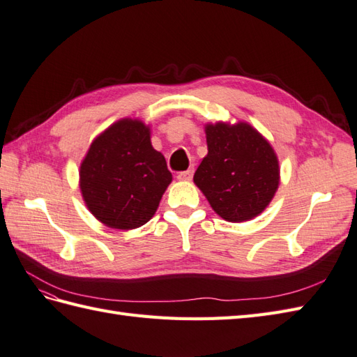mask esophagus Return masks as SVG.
I'll use <instances>...</instances> for the list:
<instances>
[{
    "mask_svg": "<svg viewBox=\"0 0 357 357\" xmlns=\"http://www.w3.org/2000/svg\"><path fill=\"white\" fill-rule=\"evenodd\" d=\"M193 169H190L187 172H181L178 173V179L179 181H191V178H193Z\"/></svg>",
    "mask_w": 357,
    "mask_h": 357,
    "instance_id": "obj_1",
    "label": "esophagus"
}]
</instances>
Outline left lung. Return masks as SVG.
Instances as JSON below:
<instances>
[{
    "mask_svg": "<svg viewBox=\"0 0 357 357\" xmlns=\"http://www.w3.org/2000/svg\"><path fill=\"white\" fill-rule=\"evenodd\" d=\"M205 134L208 153L195 173V184L223 220H252L279 188L276 152L248 122L205 123Z\"/></svg>",
    "mask_w": 357,
    "mask_h": 357,
    "instance_id": "left-lung-1",
    "label": "left lung"
}]
</instances>
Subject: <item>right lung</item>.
I'll return each mask as SVG.
<instances>
[{
  "instance_id": "obj_1",
  "label": "right lung",
  "mask_w": 357,
  "mask_h": 357,
  "mask_svg": "<svg viewBox=\"0 0 357 357\" xmlns=\"http://www.w3.org/2000/svg\"><path fill=\"white\" fill-rule=\"evenodd\" d=\"M170 182L166 158L151 143V126L135 117H123L96 135L79 164L84 204L112 229L148 223Z\"/></svg>"
}]
</instances>
